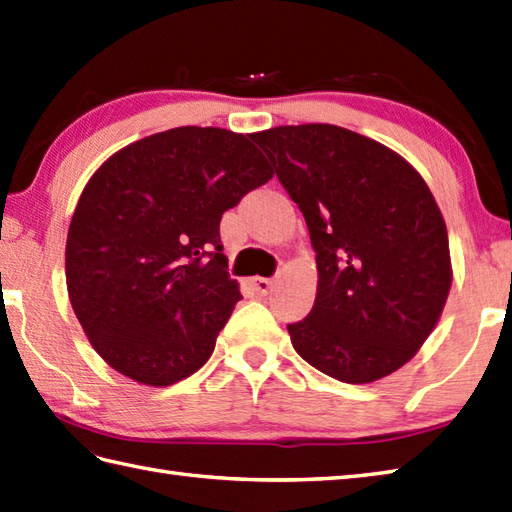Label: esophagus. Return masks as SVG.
<instances>
[{"label":"esophagus","mask_w":512,"mask_h":512,"mask_svg":"<svg viewBox=\"0 0 512 512\" xmlns=\"http://www.w3.org/2000/svg\"><path fill=\"white\" fill-rule=\"evenodd\" d=\"M270 285H272V281L266 279V277H255V279L251 281V288H253L259 296L268 294V292H270Z\"/></svg>","instance_id":"1"}]
</instances>
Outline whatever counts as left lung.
<instances>
[{"instance_id":"left-lung-1","label":"left lung","mask_w":512,"mask_h":512,"mask_svg":"<svg viewBox=\"0 0 512 512\" xmlns=\"http://www.w3.org/2000/svg\"><path fill=\"white\" fill-rule=\"evenodd\" d=\"M251 139L299 205L316 253V301L288 325L292 347L344 384L395 373L432 334L451 285L430 187L397 152L340 126H279Z\"/></svg>"}]
</instances>
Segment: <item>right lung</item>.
Wrapping results in <instances>:
<instances>
[{
	"label": "right lung",
	"mask_w": 512,
	"mask_h": 512,
	"mask_svg": "<svg viewBox=\"0 0 512 512\" xmlns=\"http://www.w3.org/2000/svg\"><path fill=\"white\" fill-rule=\"evenodd\" d=\"M248 139L211 126L150 135L115 152L78 200L69 301L102 360L139 384L196 373L242 299L220 220L272 178Z\"/></svg>",
	"instance_id": "1"
}]
</instances>
